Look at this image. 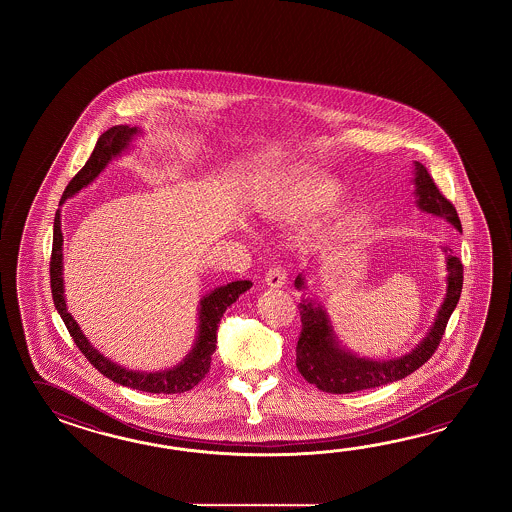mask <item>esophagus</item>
Returning a JSON list of instances; mask_svg holds the SVG:
<instances>
[{"label": "esophagus", "mask_w": 512, "mask_h": 512, "mask_svg": "<svg viewBox=\"0 0 512 512\" xmlns=\"http://www.w3.org/2000/svg\"><path fill=\"white\" fill-rule=\"evenodd\" d=\"M265 282L269 287H282L283 283L287 282V269L282 265L271 267L265 274Z\"/></svg>", "instance_id": "34e87169"}]
</instances>
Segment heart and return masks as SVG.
Returning <instances> with one entry per match:
<instances>
[{
  "label": "heart",
  "instance_id": "b5f03b06",
  "mask_svg": "<svg viewBox=\"0 0 512 512\" xmlns=\"http://www.w3.org/2000/svg\"><path fill=\"white\" fill-rule=\"evenodd\" d=\"M338 192V186L322 175L304 174L289 179L285 185L274 192L267 207L272 214L276 212H309L326 205Z\"/></svg>",
  "mask_w": 512,
  "mask_h": 512
}]
</instances>
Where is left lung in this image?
<instances>
[{"label":"left lung","instance_id":"obj_1","mask_svg":"<svg viewBox=\"0 0 512 512\" xmlns=\"http://www.w3.org/2000/svg\"><path fill=\"white\" fill-rule=\"evenodd\" d=\"M415 170H417L414 179L417 186L415 188L417 205L428 214L446 218L456 229H461L456 207L443 196V192H439L426 166L417 163ZM446 269H448V289H446L445 302L435 318L434 327L412 353L404 355L401 359L377 362V360L359 359L351 353L338 349L333 340V329L329 326L326 313L320 307H315L302 298V304L298 305L302 331L296 344V368L302 373L305 381L315 384L316 388L322 392L351 393L377 388L388 382L401 381L406 375L419 370L426 360L434 355L441 338L445 335L448 318L456 309L461 289H463L461 260L457 256L448 254ZM294 285L302 289L304 278L298 276Z\"/></svg>","mask_w":512,"mask_h":512}]
</instances>
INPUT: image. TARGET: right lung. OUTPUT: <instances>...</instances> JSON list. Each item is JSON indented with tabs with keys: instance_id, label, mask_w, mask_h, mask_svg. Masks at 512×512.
I'll use <instances>...</instances> for the list:
<instances>
[{
	"instance_id": "obj_1",
	"label": "right lung",
	"mask_w": 512,
	"mask_h": 512,
	"mask_svg": "<svg viewBox=\"0 0 512 512\" xmlns=\"http://www.w3.org/2000/svg\"><path fill=\"white\" fill-rule=\"evenodd\" d=\"M135 133H137V128H130V126H113L108 131H104L98 137L95 150L89 155L84 168L69 181L60 203H64L67 197L75 196L78 190L89 185L104 170V166L130 144L131 137ZM62 241H64V236L60 229V210H58L55 214L53 251H51V261H49L51 293H53L56 311L62 316L69 335L75 340L77 348L84 353V357L93 364V368H97L111 381L133 388V390L168 393V395L188 392L205 379V375L210 370L212 353L216 351V344H218L216 331H218L219 320L227 311V307L240 298V294L251 289L252 283L249 280L227 283L201 300L199 337H197L196 348L192 349V353L179 366H175L172 370L155 371V373L126 370L106 357H102L97 349H93V346L87 342V338L82 335L73 316L67 313L66 300H64V280H62Z\"/></svg>"
}]
</instances>
